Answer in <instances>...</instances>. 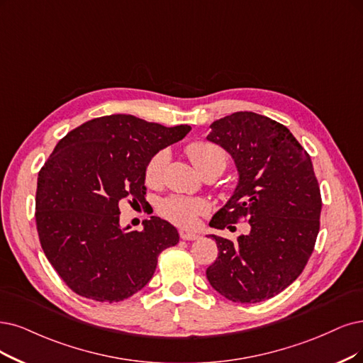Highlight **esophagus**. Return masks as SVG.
Segmentation results:
<instances>
[{
	"mask_svg": "<svg viewBox=\"0 0 363 363\" xmlns=\"http://www.w3.org/2000/svg\"><path fill=\"white\" fill-rule=\"evenodd\" d=\"M179 236H181V239H184V240H196V239H199V235L191 233V232H185V230H181V232H179Z\"/></svg>",
	"mask_w": 363,
	"mask_h": 363,
	"instance_id": "1",
	"label": "esophagus"
}]
</instances>
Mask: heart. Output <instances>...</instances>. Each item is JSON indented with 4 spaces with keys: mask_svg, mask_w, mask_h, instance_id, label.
<instances>
[{
    "mask_svg": "<svg viewBox=\"0 0 363 363\" xmlns=\"http://www.w3.org/2000/svg\"><path fill=\"white\" fill-rule=\"evenodd\" d=\"M185 152L191 160L194 167L199 173H203L205 170L213 169L221 173L227 163H229V157L225 151L217 143H212L208 140H196L186 145ZM169 155L164 150L157 151L150 157L145 164L143 178L147 186H158L163 181V172L167 164ZM208 205L202 199L194 197H185L179 194H170L160 200L158 212L161 217H164L170 223L177 224L184 229H190L197 224L200 216L206 212Z\"/></svg>",
    "mask_w": 363,
    "mask_h": 363,
    "instance_id": "1",
    "label": "heart"
}]
</instances>
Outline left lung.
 <instances>
[{
  "label": "left lung",
  "instance_id": "8db88e82",
  "mask_svg": "<svg viewBox=\"0 0 363 363\" xmlns=\"http://www.w3.org/2000/svg\"><path fill=\"white\" fill-rule=\"evenodd\" d=\"M211 128L208 140L233 157L239 184L209 225L233 230L245 220L251 230L235 240L211 236L218 257L206 277L232 302L271 299L302 274L314 251L321 196L311 157L289 128L254 112H235Z\"/></svg>",
  "mask_w": 363,
  "mask_h": 363
}]
</instances>
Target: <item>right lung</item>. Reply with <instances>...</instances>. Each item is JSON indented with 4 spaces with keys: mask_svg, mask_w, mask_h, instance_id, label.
I'll return each instance as SVG.
<instances>
[{
    "mask_svg": "<svg viewBox=\"0 0 363 363\" xmlns=\"http://www.w3.org/2000/svg\"><path fill=\"white\" fill-rule=\"evenodd\" d=\"M190 125L164 127L133 115L91 119L67 133L38 172L35 223L45 256L79 296L121 302L152 278L161 251L178 244L158 217L121 229L119 205H145V164Z\"/></svg>",
    "mask_w": 363,
    "mask_h": 363,
    "instance_id": "1",
    "label": "right lung"
}]
</instances>
